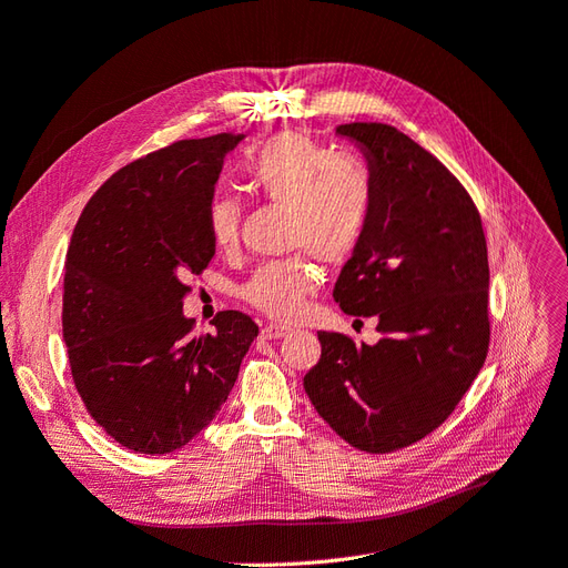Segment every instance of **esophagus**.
Instances as JSON below:
<instances>
[{"label": "esophagus", "instance_id": "obj_1", "mask_svg": "<svg viewBox=\"0 0 568 568\" xmlns=\"http://www.w3.org/2000/svg\"><path fill=\"white\" fill-rule=\"evenodd\" d=\"M290 329L287 327H283V325H264L262 327V339H281V337H285V334H287Z\"/></svg>", "mask_w": 568, "mask_h": 568}]
</instances>
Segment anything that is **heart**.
Segmentation results:
<instances>
[{
	"label": "heart",
	"instance_id": "b5f03b06",
	"mask_svg": "<svg viewBox=\"0 0 568 568\" xmlns=\"http://www.w3.org/2000/svg\"><path fill=\"white\" fill-rule=\"evenodd\" d=\"M247 192L287 207V245L325 264L348 262L363 245L376 205L369 165L355 152H332L302 131L264 140L243 163ZM207 234L220 247L239 241L241 203L217 196L207 205ZM306 252L262 264L243 283L241 297L273 321L300 316L316 292L318 271Z\"/></svg>",
	"mask_w": 568,
	"mask_h": 568
}]
</instances>
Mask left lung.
I'll return each instance as SVG.
<instances>
[{"mask_svg":"<svg viewBox=\"0 0 568 568\" xmlns=\"http://www.w3.org/2000/svg\"><path fill=\"white\" fill-rule=\"evenodd\" d=\"M337 133L363 144L376 205L334 302L348 316H374L382 339L321 332L304 390L351 447L390 454L443 426L487 361V239L466 186L422 144L376 121Z\"/></svg>","mask_w":568,"mask_h":568,"instance_id":"1","label":"left lung"}]
</instances>
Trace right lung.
I'll use <instances>...</instances> for the list:
<instances>
[{"mask_svg": "<svg viewBox=\"0 0 568 568\" xmlns=\"http://www.w3.org/2000/svg\"><path fill=\"white\" fill-rule=\"evenodd\" d=\"M243 133L178 140L104 182L74 226L62 339L93 422L125 449L168 454L213 422L260 327L220 311L213 334L182 316L184 283L215 255L207 234L224 156Z\"/></svg>", "mask_w": 568, "mask_h": 568, "instance_id": "add662e5", "label": "right lung"}]
</instances>
